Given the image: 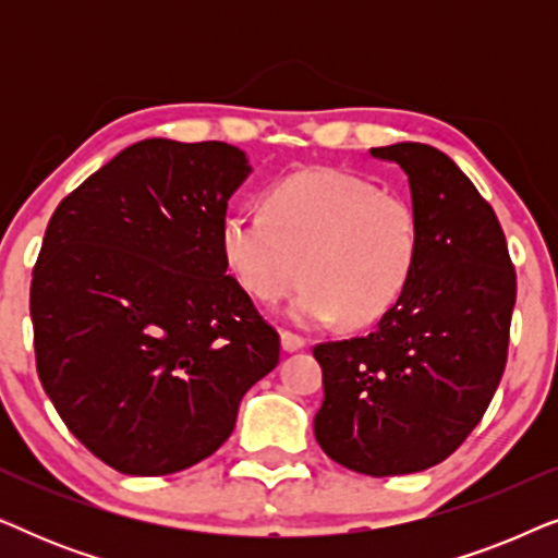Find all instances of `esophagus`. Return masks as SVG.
<instances>
[{
    "mask_svg": "<svg viewBox=\"0 0 558 558\" xmlns=\"http://www.w3.org/2000/svg\"><path fill=\"white\" fill-rule=\"evenodd\" d=\"M307 345V340L302 338V335H296L292 330H281V348L287 350V353H294V350H302Z\"/></svg>",
    "mask_w": 558,
    "mask_h": 558,
    "instance_id": "1",
    "label": "esophagus"
}]
</instances>
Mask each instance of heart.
Segmentation results:
<instances>
[{"label":"heart","mask_w":558,"mask_h":558,"mask_svg":"<svg viewBox=\"0 0 558 558\" xmlns=\"http://www.w3.org/2000/svg\"><path fill=\"white\" fill-rule=\"evenodd\" d=\"M220 251L235 281L262 304L302 287L294 323L315 327L345 315L373 325L393 310L414 277L418 220L407 197L355 174L315 167L279 180L266 210H233Z\"/></svg>","instance_id":"1"}]
</instances>
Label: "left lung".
<instances>
[{
    "label": "left lung",
    "mask_w": 558,
    "mask_h": 558,
    "mask_svg": "<svg viewBox=\"0 0 558 558\" xmlns=\"http://www.w3.org/2000/svg\"><path fill=\"white\" fill-rule=\"evenodd\" d=\"M407 172L418 258L407 292L363 338L319 342L323 452L371 477L447 460L490 407L508 361L515 269L490 203L445 151L371 149Z\"/></svg>",
    "instance_id": "8db88e82"
}]
</instances>
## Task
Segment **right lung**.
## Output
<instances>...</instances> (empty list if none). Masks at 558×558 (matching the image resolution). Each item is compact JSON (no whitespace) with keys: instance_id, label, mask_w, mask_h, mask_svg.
Listing matches in <instances>:
<instances>
[{"instance_id":"add662e5","label":"right lung","mask_w":558,"mask_h":558,"mask_svg":"<svg viewBox=\"0 0 558 558\" xmlns=\"http://www.w3.org/2000/svg\"><path fill=\"white\" fill-rule=\"evenodd\" d=\"M248 172L226 142H136L45 231L29 287L37 376L73 437L124 475L210 457L277 368L279 332L220 251Z\"/></svg>"}]
</instances>
